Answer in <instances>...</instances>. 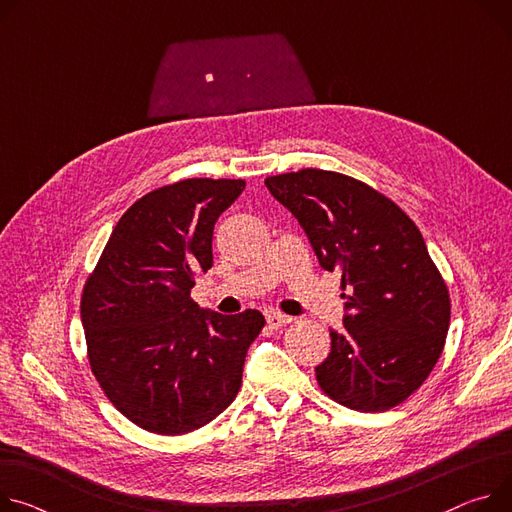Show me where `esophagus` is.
<instances>
[{
  "instance_id": "obj_1",
  "label": "esophagus",
  "mask_w": 512,
  "mask_h": 512,
  "mask_svg": "<svg viewBox=\"0 0 512 512\" xmlns=\"http://www.w3.org/2000/svg\"><path fill=\"white\" fill-rule=\"evenodd\" d=\"M266 322H268V326H270V328H281V326L289 324V322H291V318H289V316H285V313H281V311L268 309V311H266Z\"/></svg>"
}]
</instances>
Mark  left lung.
I'll use <instances>...</instances> for the list:
<instances>
[{
	"instance_id": "8db88e82",
	"label": "left lung",
	"mask_w": 512,
	"mask_h": 512,
	"mask_svg": "<svg viewBox=\"0 0 512 512\" xmlns=\"http://www.w3.org/2000/svg\"><path fill=\"white\" fill-rule=\"evenodd\" d=\"M303 227L324 270H340L344 330L316 367L324 393L361 412L404 402L437 365L451 318L445 281L414 221L350 176L307 168L264 180Z\"/></svg>"
}]
</instances>
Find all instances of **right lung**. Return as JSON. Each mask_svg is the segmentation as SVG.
<instances>
[{
    "mask_svg": "<svg viewBox=\"0 0 512 512\" xmlns=\"http://www.w3.org/2000/svg\"><path fill=\"white\" fill-rule=\"evenodd\" d=\"M244 180L188 178L139 199L116 223L84 287L88 357L106 398L137 426L184 435L238 396L258 309L235 316L190 299L213 266V229Z\"/></svg>",
    "mask_w": 512,
    "mask_h": 512,
    "instance_id": "right-lung-1",
    "label": "right lung"
}]
</instances>
